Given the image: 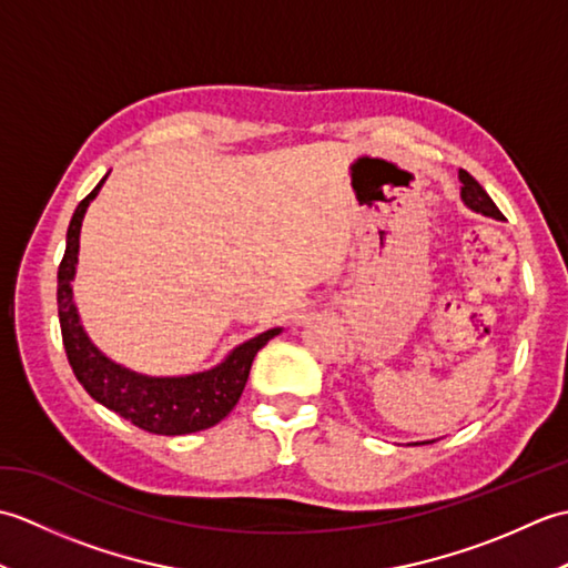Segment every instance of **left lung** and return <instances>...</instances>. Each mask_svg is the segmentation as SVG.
Instances as JSON below:
<instances>
[{
	"instance_id": "8db88e82",
	"label": "left lung",
	"mask_w": 568,
	"mask_h": 568,
	"mask_svg": "<svg viewBox=\"0 0 568 568\" xmlns=\"http://www.w3.org/2000/svg\"><path fill=\"white\" fill-rule=\"evenodd\" d=\"M458 180H462V200L468 210H474L484 216H493V220H505L500 210L496 207V202L488 197V192L478 185V180L474 175H468L466 171H458ZM434 442V439H432ZM432 442H415L417 444H432Z\"/></svg>"
}]
</instances>
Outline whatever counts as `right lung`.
I'll list each match as a JSON object with an SVG mask.
<instances>
[{
	"instance_id": "1",
	"label": "right lung",
	"mask_w": 568,
	"mask_h": 568,
	"mask_svg": "<svg viewBox=\"0 0 568 568\" xmlns=\"http://www.w3.org/2000/svg\"><path fill=\"white\" fill-rule=\"evenodd\" d=\"M106 175L72 214L65 239V256L58 268V320L72 373L100 405L110 407L119 417L151 434L175 437V434L210 429L232 413L241 393H244L253 356L273 336L281 334L283 327L261 332L253 339L234 346L216 366L200 373H187V376H146V373L116 364V361L100 352L80 322L78 305L72 300V281H75L78 271L84 212H88L90 202L98 197Z\"/></svg>"
}]
</instances>
